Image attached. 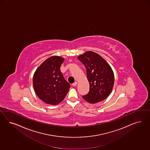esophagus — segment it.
Instances as JSON below:
<instances>
[{
  "label": "esophagus",
  "mask_w": 150,
  "mask_h": 150,
  "mask_svg": "<svg viewBox=\"0 0 150 150\" xmlns=\"http://www.w3.org/2000/svg\"><path fill=\"white\" fill-rule=\"evenodd\" d=\"M77 82H75L74 83H73V84H72V86H76L77 85Z\"/></svg>",
  "instance_id": "obj_1"
}]
</instances>
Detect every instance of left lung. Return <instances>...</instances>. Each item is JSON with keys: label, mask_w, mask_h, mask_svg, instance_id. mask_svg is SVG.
Masks as SVG:
<instances>
[{"label": "left lung", "mask_w": 150, "mask_h": 150, "mask_svg": "<svg viewBox=\"0 0 150 150\" xmlns=\"http://www.w3.org/2000/svg\"><path fill=\"white\" fill-rule=\"evenodd\" d=\"M86 69L90 91L82 98L87 102L96 103L105 100L112 91L114 73L108 63L100 55L87 51L77 57Z\"/></svg>", "instance_id": "left-lung-1"}]
</instances>
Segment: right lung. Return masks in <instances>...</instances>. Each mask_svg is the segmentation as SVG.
Segmentation results:
<instances>
[{
	"label": "right lung",
	"instance_id": "right-lung-1",
	"mask_svg": "<svg viewBox=\"0 0 150 150\" xmlns=\"http://www.w3.org/2000/svg\"><path fill=\"white\" fill-rule=\"evenodd\" d=\"M64 59L52 56L37 69L33 76V85L37 96L45 103L56 105L63 101L70 85L64 78L60 66Z\"/></svg>",
	"mask_w": 150,
	"mask_h": 150
}]
</instances>
